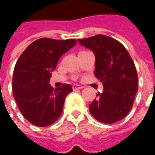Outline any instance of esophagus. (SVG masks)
I'll return each instance as SVG.
<instances>
[{"mask_svg": "<svg viewBox=\"0 0 155 155\" xmlns=\"http://www.w3.org/2000/svg\"><path fill=\"white\" fill-rule=\"evenodd\" d=\"M73 88H74V90H80V89H82L83 87L81 85H79V84H74Z\"/></svg>", "mask_w": 155, "mask_h": 155, "instance_id": "1", "label": "esophagus"}]
</instances>
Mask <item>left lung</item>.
<instances>
[{"label":"left lung","mask_w":155,"mask_h":155,"mask_svg":"<svg viewBox=\"0 0 155 155\" xmlns=\"http://www.w3.org/2000/svg\"><path fill=\"white\" fill-rule=\"evenodd\" d=\"M78 41L95 54L94 74L104 86L90 104L91 114L105 124L123 119L133 107L138 90L137 73L129 53L119 41L105 35Z\"/></svg>","instance_id":"left-lung-1"}]
</instances>
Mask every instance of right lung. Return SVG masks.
Returning a JSON list of instances; mask_svg holds the SVG:
<instances>
[{
  "label": "right lung",
  "instance_id": "obj_1",
  "mask_svg": "<svg viewBox=\"0 0 155 155\" xmlns=\"http://www.w3.org/2000/svg\"><path fill=\"white\" fill-rule=\"evenodd\" d=\"M75 39L39 38L18 57L12 78V91L23 117L31 124L44 127L54 123L63 112L70 84L54 89L49 84L51 73L59 58L76 45Z\"/></svg>",
  "mask_w": 155,
  "mask_h": 155
}]
</instances>
